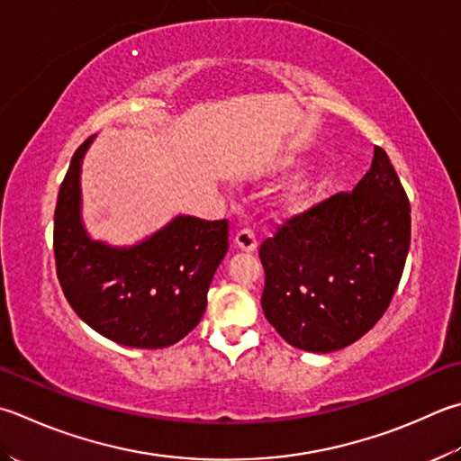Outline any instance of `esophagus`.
Returning a JSON list of instances; mask_svg holds the SVG:
<instances>
[{"mask_svg": "<svg viewBox=\"0 0 461 461\" xmlns=\"http://www.w3.org/2000/svg\"><path fill=\"white\" fill-rule=\"evenodd\" d=\"M234 245H237V249L245 250V253H253V250H257L255 232L249 230V229L239 230L237 234H234Z\"/></svg>", "mask_w": 461, "mask_h": 461, "instance_id": "34e87169", "label": "esophagus"}]
</instances>
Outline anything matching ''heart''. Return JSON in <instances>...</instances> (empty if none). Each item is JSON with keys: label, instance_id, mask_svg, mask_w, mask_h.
I'll list each match as a JSON object with an SVG mask.
<instances>
[{"label": "heart", "instance_id": "b5f03b06", "mask_svg": "<svg viewBox=\"0 0 461 461\" xmlns=\"http://www.w3.org/2000/svg\"><path fill=\"white\" fill-rule=\"evenodd\" d=\"M319 182V172L315 168H305L301 170L297 176H293V180L286 185V198L289 201H301L303 196H307L312 188L317 186Z\"/></svg>", "mask_w": 461, "mask_h": 461}]
</instances>
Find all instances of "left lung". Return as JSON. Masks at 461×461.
<instances>
[{
	"mask_svg": "<svg viewBox=\"0 0 461 461\" xmlns=\"http://www.w3.org/2000/svg\"><path fill=\"white\" fill-rule=\"evenodd\" d=\"M411 208L385 150L351 193L293 216L260 245L265 317L286 343L331 353L387 311L411 239Z\"/></svg>",
	"mask_w": 461,
	"mask_h": 461,
	"instance_id": "obj_1",
	"label": "left lung"
}]
</instances>
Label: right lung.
<instances>
[{"mask_svg": "<svg viewBox=\"0 0 461 461\" xmlns=\"http://www.w3.org/2000/svg\"><path fill=\"white\" fill-rule=\"evenodd\" d=\"M76 150L59 186L54 255L62 291L95 333L136 349L178 343L203 319L206 293L229 250V222L178 214L136 245L92 239L82 219V162Z\"/></svg>", "mask_w": 461, "mask_h": 461, "instance_id": "1", "label": "right lung"}]
</instances>
